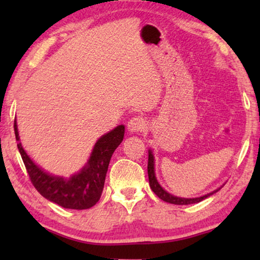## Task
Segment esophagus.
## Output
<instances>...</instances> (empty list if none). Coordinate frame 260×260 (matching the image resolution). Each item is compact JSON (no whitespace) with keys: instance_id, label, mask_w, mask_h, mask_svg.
I'll list each match as a JSON object with an SVG mask.
<instances>
[{"instance_id":"1","label":"esophagus","mask_w":260,"mask_h":260,"mask_svg":"<svg viewBox=\"0 0 260 260\" xmlns=\"http://www.w3.org/2000/svg\"><path fill=\"white\" fill-rule=\"evenodd\" d=\"M146 127H147L146 120L141 117L132 118V119L127 122V129H128L129 133H132V134L140 133V132L146 129Z\"/></svg>"}]
</instances>
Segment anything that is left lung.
<instances>
[{"instance_id":"8db88e82","label":"left lung","mask_w":260,"mask_h":260,"mask_svg":"<svg viewBox=\"0 0 260 260\" xmlns=\"http://www.w3.org/2000/svg\"><path fill=\"white\" fill-rule=\"evenodd\" d=\"M149 153V158H148V177H149V184H150V188L152 189V191L156 193V195L159 197L160 200L164 202H167V203L171 204H177V205H188V204H195V203H200L205 199H208L211 195H213L217 191L220 190V188L215 189V190L211 191L206 195L200 196V197H192V199H184V197H179V196H174L172 193H170L169 191H166L164 188H162L158 180L156 178V173H155V156H153V152L151 149L148 150Z\"/></svg>"}]
</instances>
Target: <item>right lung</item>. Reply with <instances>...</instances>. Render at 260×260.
Here are the masks:
<instances>
[{"mask_svg": "<svg viewBox=\"0 0 260 260\" xmlns=\"http://www.w3.org/2000/svg\"><path fill=\"white\" fill-rule=\"evenodd\" d=\"M14 127L16 140L18 141L17 147L30 181L45 199L61 208L72 210L89 209L98 203L103 191L110 159L124 140V125L117 126L101 136L96 141L86 164L70 177L51 174L39 166L21 146L16 119Z\"/></svg>", "mask_w": 260, "mask_h": 260, "instance_id": "right-lung-1", "label": "right lung"}]
</instances>
